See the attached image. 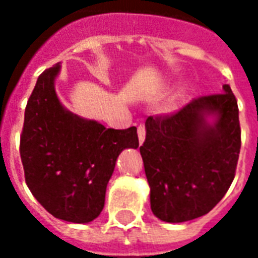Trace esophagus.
<instances>
[{
    "instance_id": "34e87169",
    "label": "esophagus",
    "mask_w": 258,
    "mask_h": 258,
    "mask_svg": "<svg viewBox=\"0 0 258 258\" xmlns=\"http://www.w3.org/2000/svg\"><path fill=\"white\" fill-rule=\"evenodd\" d=\"M137 133H138V140H140V144L142 145V144H144V141H145V135H146L145 125H144V124H140V125H138V130H137Z\"/></svg>"
}]
</instances>
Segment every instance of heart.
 Wrapping results in <instances>:
<instances>
[{
	"label": "heart",
	"mask_w": 258,
	"mask_h": 258,
	"mask_svg": "<svg viewBox=\"0 0 258 258\" xmlns=\"http://www.w3.org/2000/svg\"><path fill=\"white\" fill-rule=\"evenodd\" d=\"M182 91H184V90H182V88H181V90L178 91V94H177V96H179V95H181V94H182Z\"/></svg>",
	"instance_id": "1"
}]
</instances>
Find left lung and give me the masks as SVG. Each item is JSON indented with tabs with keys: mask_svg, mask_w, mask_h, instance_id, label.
<instances>
[{
	"mask_svg": "<svg viewBox=\"0 0 258 258\" xmlns=\"http://www.w3.org/2000/svg\"><path fill=\"white\" fill-rule=\"evenodd\" d=\"M214 117L209 123L207 118ZM140 148L153 214L184 222L207 214L224 198L235 177L240 152L236 98L231 87L199 96L178 112L149 116Z\"/></svg>",
	"mask_w": 258,
	"mask_h": 258,
	"instance_id": "8db88e82",
	"label": "left lung"
}]
</instances>
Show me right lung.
I'll return each mask as SVG.
<instances>
[{
	"instance_id": "1",
	"label": "right lung",
	"mask_w": 258,
	"mask_h": 258,
	"mask_svg": "<svg viewBox=\"0 0 258 258\" xmlns=\"http://www.w3.org/2000/svg\"><path fill=\"white\" fill-rule=\"evenodd\" d=\"M60 63L40 74L27 101L20 135L26 184L53 217L87 224L101 214L118 155L137 149V127L106 128L69 112L60 103L55 79Z\"/></svg>"
}]
</instances>
